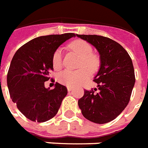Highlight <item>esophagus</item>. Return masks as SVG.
<instances>
[{
	"instance_id": "1",
	"label": "esophagus",
	"mask_w": 148,
	"mask_h": 148,
	"mask_svg": "<svg viewBox=\"0 0 148 148\" xmlns=\"http://www.w3.org/2000/svg\"><path fill=\"white\" fill-rule=\"evenodd\" d=\"M67 89H68V92H71V91L73 90V88H72V87H69V86H68V87H67Z\"/></svg>"
}]
</instances>
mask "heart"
Masks as SVG:
<instances>
[{"label":"heart","mask_w":148,"mask_h":148,"mask_svg":"<svg viewBox=\"0 0 148 148\" xmlns=\"http://www.w3.org/2000/svg\"><path fill=\"white\" fill-rule=\"evenodd\" d=\"M69 47L81 56L79 70H65L58 74L57 80L60 83L69 87H74L82 84L91 75V71H96L100 65L99 58L92 53V47L83 40H75L69 44ZM52 63L56 70L62 66V50L58 48L52 56Z\"/></svg>","instance_id":"obj_1"}]
</instances>
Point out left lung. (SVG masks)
<instances>
[{
	"instance_id": "1",
	"label": "left lung",
	"mask_w": 148,
	"mask_h": 148,
	"mask_svg": "<svg viewBox=\"0 0 148 148\" xmlns=\"http://www.w3.org/2000/svg\"><path fill=\"white\" fill-rule=\"evenodd\" d=\"M94 46L100 56V68L95 76L97 88L85 90L78 101L82 114L88 121L106 124L121 114L130 101L135 82L132 60L119 42L106 36L79 35Z\"/></svg>"
}]
</instances>
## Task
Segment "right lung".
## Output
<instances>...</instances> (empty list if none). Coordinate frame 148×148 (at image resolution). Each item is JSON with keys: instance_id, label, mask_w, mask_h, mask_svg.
Listing matches in <instances>:
<instances>
[{"instance_id": "1", "label": "right lung", "mask_w": 148, "mask_h": 148, "mask_svg": "<svg viewBox=\"0 0 148 148\" xmlns=\"http://www.w3.org/2000/svg\"><path fill=\"white\" fill-rule=\"evenodd\" d=\"M75 34L48 35L27 42L15 53L8 73L10 99L19 111L32 121L44 122L57 114L67 88L55 84L53 89L45 88L53 69L52 56L56 49Z\"/></svg>"}]
</instances>
